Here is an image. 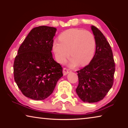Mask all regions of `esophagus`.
Masks as SVG:
<instances>
[{"label": "esophagus", "mask_w": 128, "mask_h": 128, "mask_svg": "<svg viewBox=\"0 0 128 128\" xmlns=\"http://www.w3.org/2000/svg\"><path fill=\"white\" fill-rule=\"evenodd\" d=\"M70 72V70L69 69H67L66 68H64L63 69V74L64 75H66L68 73Z\"/></svg>", "instance_id": "1"}]
</instances>
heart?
Instances as JSON below:
<instances>
[{"label":"heart","instance_id":"obj_1","mask_svg":"<svg viewBox=\"0 0 128 128\" xmlns=\"http://www.w3.org/2000/svg\"><path fill=\"white\" fill-rule=\"evenodd\" d=\"M59 41L53 44L56 59L63 62L69 57L73 58L71 66L78 64L81 66L89 63L94 55L96 42L94 36L88 31L81 29H71L62 33Z\"/></svg>","mask_w":128,"mask_h":128}]
</instances>
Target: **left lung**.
<instances>
[{"instance_id": "left-lung-1", "label": "left lung", "mask_w": 128, "mask_h": 128, "mask_svg": "<svg viewBox=\"0 0 128 128\" xmlns=\"http://www.w3.org/2000/svg\"><path fill=\"white\" fill-rule=\"evenodd\" d=\"M96 49L90 63L77 70L78 85L76 90L79 98L86 103L98 102L104 98L114 84L115 63L109 43L95 26Z\"/></svg>"}]
</instances>
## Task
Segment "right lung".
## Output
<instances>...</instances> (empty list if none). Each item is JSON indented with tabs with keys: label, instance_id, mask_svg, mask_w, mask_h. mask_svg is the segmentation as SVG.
<instances>
[{
	"label": "right lung",
	"instance_id": "right-lung-1",
	"mask_svg": "<svg viewBox=\"0 0 128 128\" xmlns=\"http://www.w3.org/2000/svg\"><path fill=\"white\" fill-rule=\"evenodd\" d=\"M55 28H33L20 46L14 63V79L25 96L36 100L48 97L62 74L52 58Z\"/></svg>",
	"mask_w": 128,
	"mask_h": 128
}]
</instances>
